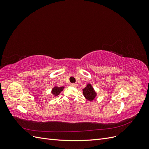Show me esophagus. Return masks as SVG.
Instances as JSON below:
<instances>
[{"mask_svg": "<svg viewBox=\"0 0 149 149\" xmlns=\"http://www.w3.org/2000/svg\"><path fill=\"white\" fill-rule=\"evenodd\" d=\"M70 85H71V86H72V87H74V88L77 87V86H78V84H76V83H71Z\"/></svg>", "mask_w": 149, "mask_h": 149, "instance_id": "1", "label": "esophagus"}]
</instances>
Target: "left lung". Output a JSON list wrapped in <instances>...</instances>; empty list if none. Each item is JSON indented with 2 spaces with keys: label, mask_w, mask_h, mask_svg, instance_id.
I'll return each instance as SVG.
<instances>
[{
  "label": "left lung",
  "mask_w": 149,
  "mask_h": 149,
  "mask_svg": "<svg viewBox=\"0 0 149 149\" xmlns=\"http://www.w3.org/2000/svg\"><path fill=\"white\" fill-rule=\"evenodd\" d=\"M83 94L84 97L87 99L89 101H93L94 100L96 96V93L94 91V90L93 89V88L92 87V86L88 84L87 85V86L85 88L83 89Z\"/></svg>",
  "instance_id": "8db88e82"
}]
</instances>
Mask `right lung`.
<instances>
[{
    "label": "right lung",
    "instance_id": "right-lung-1",
    "mask_svg": "<svg viewBox=\"0 0 149 149\" xmlns=\"http://www.w3.org/2000/svg\"><path fill=\"white\" fill-rule=\"evenodd\" d=\"M64 87H55L53 88L52 91V93L53 94V95H55V96H58V94H59L62 91Z\"/></svg>",
    "mask_w": 149,
    "mask_h": 149
}]
</instances>
